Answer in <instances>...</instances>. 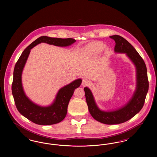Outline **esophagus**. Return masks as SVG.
Segmentation results:
<instances>
[{
  "instance_id": "esophagus-1",
  "label": "esophagus",
  "mask_w": 157,
  "mask_h": 157,
  "mask_svg": "<svg viewBox=\"0 0 157 157\" xmlns=\"http://www.w3.org/2000/svg\"><path fill=\"white\" fill-rule=\"evenodd\" d=\"M90 84V81L86 78H83L82 81V85L86 86Z\"/></svg>"
}]
</instances>
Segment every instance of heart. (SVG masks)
<instances>
[{
  "mask_svg": "<svg viewBox=\"0 0 157 157\" xmlns=\"http://www.w3.org/2000/svg\"><path fill=\"white\" fill-rule=\"evenodd\" d=\"M103 49V45L101 43H93L88 45L86 50V51L92 53H97L100 52Z\"/></svg>",
  "mask_w": 157,
  "mask_h": 157,
  "instance_id": "obj_1",
  "label": "heart"
}]
</instances>
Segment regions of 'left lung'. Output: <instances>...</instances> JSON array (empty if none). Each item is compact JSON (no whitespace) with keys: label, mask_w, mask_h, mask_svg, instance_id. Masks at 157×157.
I'll return each mask as SVG.
<instances>
[{"label":"left lung","mask_w":157,"mask_h":157,"mask_svg":"<svg viewBox=\"0 0 157 157\" xmlns=\"http://www.w3.org/2000/svg\"><path fill=\"white\" fill-rule=\"evenodd\" d=\"M109 37L115 42V51L127 53L136 67L137 87L134 95L129 102L121 109L112 112H104L98 108L90 89L86 87L84 90L88 109L92 117L102 124L113 125L126 122L141 110L148 90L149 82L144 60L134 48L121 36L113 35Z\"/></svg>","instance_id":"left-lung-1"}]
</instances>
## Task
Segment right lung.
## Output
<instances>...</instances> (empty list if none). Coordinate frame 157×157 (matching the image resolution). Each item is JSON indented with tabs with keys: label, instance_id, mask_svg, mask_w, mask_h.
Here are the masks:
<instances>
[{
	"label": "right lung",
	"instance_id": "add662e5",
	"mask_svg": "<svg viewBox=\"0 0 157 157\" xmlns=\"http://www.w3.org/2000/svg\"><path fill=\"white\" fill-rule=\"evenodd\" d=\"M75 42L76 40L72 38L62 39L42 36L38 37L29 45L17 60L13 71L12 95L18 111L33 123L42 125H49L58 124L63 120L67 113L69 102L75 89L81 85L82 80L78 79L61 88L53 104L48 107H41L33 104L25 95L22 85V72L30 49L41 42L58 46H67Z\"/></svg>",
	"mask_w": 157,
	"mask_h": 157
}]
</instances>
